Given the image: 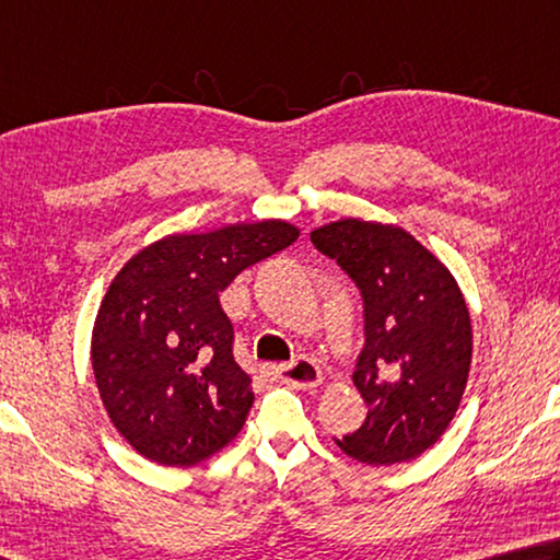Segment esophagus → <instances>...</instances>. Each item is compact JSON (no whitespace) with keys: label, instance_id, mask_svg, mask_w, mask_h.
I'll return each instance as SVG.
<instances>
[{"label":"esophagus","instance_id":"esophagus-1","mask_svg":"<svg viewBox=\"0 0 560 560\" xmlns=\"http://www.w3.org/2000/svg\"><path fill=\"white\" fill-rule=\"evenodd\" d=\"M271 377L281 384L293 386V389H313V386H318L323 382V372L313 360L299 358L291 364H279V368H273Z\"/></svg>","mask_w":560,"mask_h":560}]
</instances>
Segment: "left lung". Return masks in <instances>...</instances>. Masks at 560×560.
I'll list each match as a JSON object with an SVG mask.
<instances>
[{
  "instance_id": "obj_1",
  "label": "left lung",
  "mask_w": 560,
  "mask_h": 560,
  "mask_svg": "<svg viewBox=\"0 0 560 560\" xmlns=\"http://www.w3.org/2000/svg\"><path fill=\"white\" fill-rule=\"evenodd\" d=\"M311 242L354 281L364 306L352 382L370 411L338 445L368 465L411 460L441 439L463 399L472 358L463 293L401 228L348 218L313 230Z\"/></svg>"
}]
</instances>
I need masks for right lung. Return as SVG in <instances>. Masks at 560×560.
<instances>
[{
    "mask_svg": "<svg viewBox=\"0 0 560 560\" xmlns=\"http://www.w3.org/2000/svg\"><path fill=\"white\" fill-rule=\"evenodd\" d=\"M296 237L281 220L242 222L164 237L121 267L95 320L93 370L112 423L137 453L190 467L240 433L254 392L220 293Z\"/></svg>",
    "mask_w": 560,
    "mask_h": 560,
    "instance_id": "obj_1",
    "label": "right lung"
}]
</instances>
